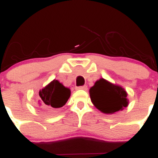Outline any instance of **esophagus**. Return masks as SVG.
Returning a JSON list of instances; mask_svg holds the SVG:
<instances>
[{
    "label": "esophagus",
    "mask_w": 158,
    "mask_h": 158,
    "mask_svg": "<svg viewBox=\"0 0 158 158\" xmlns=\"http://www.w3.org/2000/svg\"><path fill=\"white\" fill-rule=\"evenodd\" d=\"M87 86H81V87H77L76 90H84V91H87Z\"/></svg>",
    "instance_id": "1"
}]
</instances>
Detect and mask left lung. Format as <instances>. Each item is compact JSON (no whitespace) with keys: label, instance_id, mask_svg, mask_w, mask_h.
<instances>
[{"label":"left lung","instance_id":"8db88e82","mask_svg":"<svg viewBox=\"0 0 158 158\" xmlns=\"http://www.w3.org/2000/svg\"><path fill=\"white\" fill-rule=\"evenodd\" d=\"M89 93L92 104L103 113L113 114L128 105V93L124 88L103 78L95 82Z\"/></svg>","mask_w":158,"mask_h":158}]
</instances>
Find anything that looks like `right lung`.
Instances as JSON below:
<instances>
[{
    "label": "right lung",
    "instance_id": "1",
    "mask_svg": "<svg viewBox=\"0 0 158 158\" xmlns=\"http://www.w3.org/2000/svg\"><path fill=\"white\" fill-rule=\"evenodd\" d=\"M71 96V90L59 80L54 79L39 91L38 106L44 111H51L62 108Z\"/></svg>",
    "mask_w": 158,
    "mask_h": 158
}]
</instances>
